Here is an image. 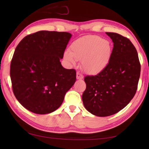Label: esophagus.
<instances>
[{
	"label": "esophagus",
	"mask_w": 149,
	"mask_h": 149,
	"mask_svg": "<svg viewBox=\"0 0 149 149\" xmlns=\"http://www.w3.org/2000/svg\"><path fill=\"white\" fill-rule=\"evenodd\" d=\"M76 77L77 79H82L84 78V75H83L81 73L79 72H77L76 74Z\"/></svg>",
	"instance_id": "esophagus-1"
}]
</instances>
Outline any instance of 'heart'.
<instances>
[{
	"label": "heart",
	"mask_w": 149,
	"mask_h": 149,
	"mask_svg": "<svg viewBox=\"0 0 149 149\" xmlns=\"http://www.w3.org/2000/svg\"><path fill=\"white\" fill-rule=\"evenodd\" d=\"M112 52L109 41L97 35H87L72 42L70 52H65L64 58L71 64H75V59L82 60L83 70L87 74L96 75L107 68Z\"/></svg>",
	"instance_id": "1"
}]
</instances>
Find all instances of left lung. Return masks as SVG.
Instances as JSON below:
<instances>
[{"instance_id":"obj_1","label":"left lung","mask_w":149,"mask_h":149,"mask_svg":"<svg viewBox=\"0 0 149 149\" xmlns=\"http://www.w3.org/2000/svg\"><path fill=\"white\" fill-rule=\"evenodd\" d=\"M106 34L114 43L109 64L97 75L85 77L86 89L82 95L85 108L100 117L114 114L129 104L141 73L137 50L130 40L116 33Z\"/></svg>"}]
</instances>
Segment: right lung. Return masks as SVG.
Here are the masks:
<instances>
[{
	"label": "right lung",
	"mask_w": 149,
	"mask_h": 149,
	"mask_svg": "<svg viewBox=\"0 0 149 149\" xmlns=\"http://www.w3.org/2000/svg\"><path fill=\"white\" fill-rule=\"evenodd\" d=\"M71 37L68 32L39 31L17 45L10 74L15 97L27 110L38 114L54 112L74 85L76 72L60 61Z\"/></svg>",
	"instance_id": "obj_1"
}]
</instances>
